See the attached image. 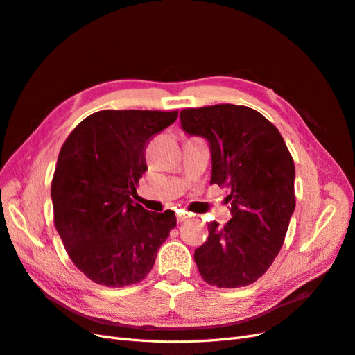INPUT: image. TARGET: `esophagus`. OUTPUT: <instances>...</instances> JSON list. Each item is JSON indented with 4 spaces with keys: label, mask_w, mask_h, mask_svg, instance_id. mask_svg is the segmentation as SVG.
Instances as JSON below:
<instances>
[{
    "label": "esophagus",
    "mask_w": 355,
    "mask_h": 355,
    "mask_svg": "<svg viewBox=\"0 0 355 355\" xmlns=\"http://www.w3.org/2000/svg\"><path fill=\"white\" fill-rule=\"evenodd\" d=\"M188 218H189V213H187V211H179L178 213V222H184Z\"/></svg>",
    "instance_id": "34e87169"
}]
</instances>
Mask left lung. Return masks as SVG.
I'll list each match as a JSON object with an SVG mask.
<instances>
[{"label":"left lung","mask_w":355,"mask_h":355,"mask_svg":"<svg viewBox=\"0 0 355 355\" xmlns=\"http://www.w3.org/2000/svg\"><path fill=\"white\" fill-rule=\"evenodd\" d=\"M189 136L206 139L210 184L228 187L232 218L209 223L196 249L202 280L220 288L254 283L274 262L295 211V164L277 127L257 111L231 103L180 111Z\"/></svg>","instance_id":"1"}]
</instances>
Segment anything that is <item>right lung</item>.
<instances>
[{
  "label": "right lung",
  "instance_id": "1",
  "mask_svg": "<svg viewBox=\"0 0 355 355\" xmlns=\"http://www.w3.org/2000/svg\"><path fill=\"white\" fill-rule=\"evenodd\" d=\"M176 118V111H99L63 144L51 182L55 225L92 282L124 287L144 280L176 227L173 210L148 211L132 200L146 170L148 141Z\"/></svg>",
  "mask_w": 355,
  "mask_h": 355
}]
</instances>
